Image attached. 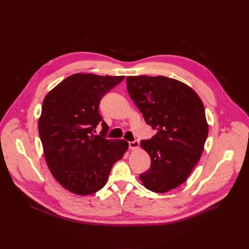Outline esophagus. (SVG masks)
<instances>
[{
    "mask_svg": "<svg viewBox=\"0 0 249 249\" xmlns=\"http://www.w3.org/2000/svg\"><path fill=\"white\" fill-rule=\"evenodd\" d=\"M139 146H140V143L137 140H135L133 142H129V149L130 150H137L139 148Z\"/></svg>",
    "mask_w": 249,
    "mask_h": 249,
    "instance_id": "esophagus-1",
    "label": "esophagus"
}]
</instances>
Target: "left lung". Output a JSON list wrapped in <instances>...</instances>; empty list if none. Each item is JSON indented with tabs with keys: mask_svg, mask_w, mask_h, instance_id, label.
I'll return each instance as SVG.
<instances>
[{
	"mask_svg": "<svg viewBox=\"0 0 249 249\" xmlns=\"http://www.w3.org/2000/svg\"><path fill=\"white\" fill-rule=\"evenodd\" d=\"M126 83L146 123L157 131L140 143L152 161L140 179L147 189L165 193L184 183L201 158L209 131L203 102L190 87L163 76H130Z\"/></svg>",
	"mask_w": 249,
	"mask_h": 249,
	"instance_id": "left-lung-1",
	"label": "left lung"
}]
</instances>
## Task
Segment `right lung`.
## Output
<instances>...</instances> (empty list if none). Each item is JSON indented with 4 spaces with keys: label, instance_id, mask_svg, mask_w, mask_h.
Returning <instances> with one entry per match:
<instances>
[{
    "label": "right lung",
    "instance_id": "obj_1",
    "mask_svg": "<svg viewBox=\"0 0 249 249\" xmlns=\"http://www.w3.org/2000/svg\"><path fill=\"white\" fill-rule=\"evenodd\" d=\"M124 76L74 74L45 96L38 131L46 163L54 178L80 196L93 194L107 182L113 164L128 149L124 140H108L98 111L103 95ZM100 123L103 130L95 135Z\"/></svg>",
    "mask_w": 249,
    "mask_h": 249
}]
</instances>
